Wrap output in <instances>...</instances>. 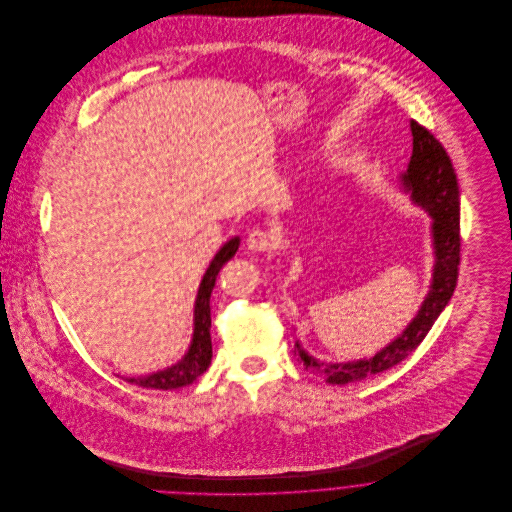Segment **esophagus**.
<instances>
[{"mask_svg":"<svg viewBox=\"0 0 512 512\" xmlns=\"http://www.w3.org/2000/svg\"><path fill=\"white\" fill-rule=\"evenodd\" d=\"M246 248L250 252H264L270 248V234L262 228H254L246 236Z\"/></svg>","mask_w":512,"mask_h":512,"instance_id":"esophagus-1","label":"esophagus"}]
</instances>
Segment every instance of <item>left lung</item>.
Listing matches in <instances>:
<instances>
[{"label": "left lung", "mask_w": 512, "mask_h": 512, "mask_svg": "<svg viewBox=\"0 0 512 512\" xmlns=\"http://www.w3.org/2000/svg\"><path fill=\"white\" fill-rule=\"evenodd\" d=\"M414 149L406 175L402 177L412 199L424 207L434 217V246H436V266L434 282L430 293L418 311L416 319L408 329L392 341L386 349L368 361L325 365L311 359L299 343H295V357L313 374H323L329 384H349L365 380L372 374L384 372L392 366L400 365L408 355H412L420 343L430 333L439 313L451 299L457 286L459 262H461V234H459V185L457 175L445 147L439 144L436 136L418 124L410 122Z\"/></svg>", "instance_id": "obj_1"}]
</instances>
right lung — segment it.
I'll return each mask as SVG.
<instances>
[{
  "label": "right lung",
  "mask_w": 512,
  "mask_h": 512,
  "mask_svg": "<svg viewBox=\"0 0 512 512\" xmlns=\"http://www.w3.org/2000/svg\"><path fill=\"white\" fill-rule=\"evenodd\" d=\"M240 244V238L228 240L211 262L207 274L203 276L201 288L197 293L195 301V331H193V343L189 353L181 363H177L167 370L149 374L144 378H128V382L142 386V388H151V390H175L193 384L207 368L211 365L213 359V345H211V293L215 288L217 276L220 268L236 254Z\"/></svg>",
  "instance_id": "add662e5"
}]
</instances>
